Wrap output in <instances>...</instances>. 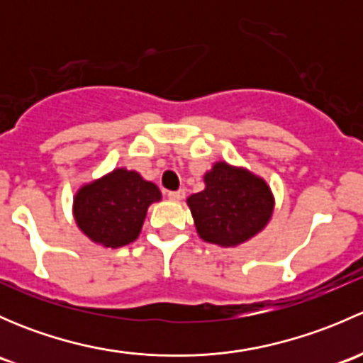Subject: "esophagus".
Returning <instances> with one entry per match:
<instances>
[{"mask_svg":"<svg viewBox=\"0 0 363 363\" xmlns=\"http://www.w3.org/2000/svg\"><path fill=\"white\" fill-rule=\"evenodd\" d=\"M184 196H186L184 189H179V191H168V199H170L172 202H181Z\"/></svg>","mask_w":363,"mask_h":363,"instance_id":"1","label":"esophagus"}]
</instances>
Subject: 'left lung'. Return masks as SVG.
Here are the masks:
<instances>
[{
    "mask_svg": "<svg viewBox=\"0 0 363 363\" xmlns=\"http://www.w3.org/2000/svg\"><path fill=\"white\" fill-rule=\"evenodd\" d=\"M203 191L188 196L199 237L235 247L258 235L272 219L276 199L259 175L244 167L216 161L203 175Z\"/></svg>",
    "mask_w": 363,
    "mask_h": 363,
    "instance_id": "obj_1",
    "label": "left lung"
}]
</instances>
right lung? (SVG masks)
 Returning <instances> with one entry per match:
<instances>
[{
    "mask_svg": "<svg viewBox=\"0 0 363 363\" xmlns=\"http://www.w3.org/2000/svg\"><path fill=\"white\" fill-rule=\"evenodd\" d=\"M160 200L161 191L155 182L119 167L80 186L72 212L91 242L117 250L138 239L149 205Z\"/></svg>",
    "mask_w": 363,
    "mask_h": 363,
    "instance_id": "right-lung-1",
    "label": "right lung"
}]
</instances>
